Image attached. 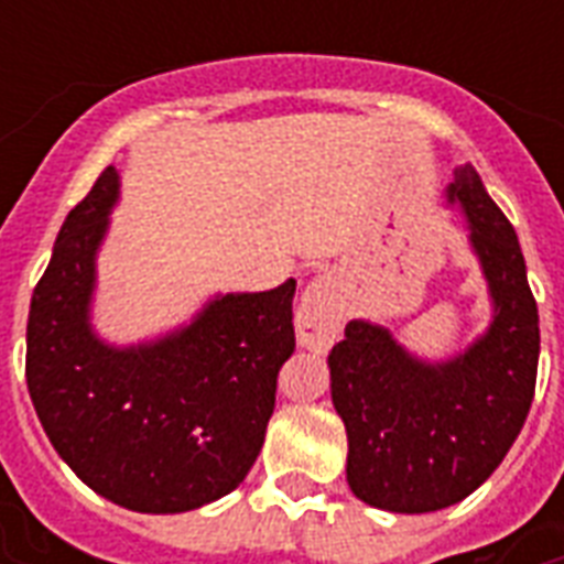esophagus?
<instances>
[{
	"label": "esophagus",
	"instance_id": "obj_1",
	"mask_svg": "<svg viewBox=\"0 0 564 564\" xmlns=\"http://www.w3.org/2000/svg\"><path fill=\"white\" fill-rule=\"evenodd\" d=\"M345 304L339 286L330 274L313 278L307 290L301 292L299 310H295V334L299 345L307 351H327L343 330Z\"/></svg>",
	"mask_w": 564,
	"mask_h": 564
}]
</instances>
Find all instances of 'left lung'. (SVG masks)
<instances>
[{"mask_svg":"<svg viewBox=\"0 0 564 564\" xmlns=\"http://www.w3.org/2000/svg\"><path fill=\"white\" fill-rule=\"evenodd\" d=\"M445 204L463 216L480 263L486 330L430 360L392 327L351 318L327 357L330 401L348 433V486L401 516L454 507L489 480L524 427L539 371V307L516 228L471 163L454 170Z\"/></svg>","mask_w":564,"mask_h":564,"instance_id":"left-lung-1","label":"left lung"}]
</instances>
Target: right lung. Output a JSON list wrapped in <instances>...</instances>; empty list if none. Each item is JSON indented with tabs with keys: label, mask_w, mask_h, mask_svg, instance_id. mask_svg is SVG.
I'll use <instances>...</instances> for the list:
<instances>
[{
	"label": "right lung",
	"mask_w": 564,
	"mask_h": 564,
	"mask_svg": "<svg viewBox=\"0 0 564 564\" xmlns=\"http://www.w3.org/2000/svg\"><path fill=\"white\" fill-rule=\"evenodd\" d=\"M119 193L108 166L64 219L31 295L25 383L78 480L131 512L175 516L225 498L251 471L278 371L295 351V281L216 292L166 334L110 343L93 301Z\"/></svg>",
	"instance_id": "right-lung-1"
}]
</instances>
